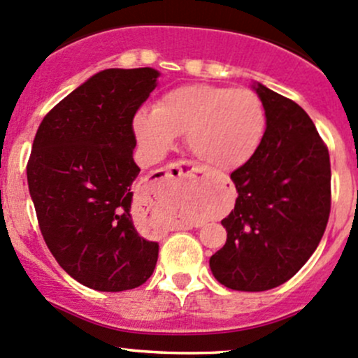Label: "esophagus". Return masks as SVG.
I'll list each match as a JSON object with an SVG mask.
<instances>
[{
  "instance_id": "obj_1",
  "label": "esophagus",
  "mask_w": 358,
  "mask_h": 358,
  "mask_svg": "<svg viewBox=\"0 0 358 358\" xmlns=\"http://www.w3.org/2000/svg\"><path fill=\"white\" fill-rule=\"evenodd\" d=\"M203 170L200 166H197L192 161H176V163L168 164L164 168V175L168 178H188V176H194L195 173H202Z\"/></svg>"
}]
</instances>
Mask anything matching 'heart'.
<instances>
[{"label": "heart", "mask_w": 358, "mask_h": 358, "mask_svg": "<svg viewBox=\"0 0 358 358\" xmlns=\"http://www.w3.org/2000/svg\"><path fill=\"white\" fill-rule=\"evenodd\" d=\"M266 129L262 98L246 88L183 85L161 95L155 110L134 119L137 141L151 156L185 134L188 151L217 170H234L253 158Z\"/></svg>", "instance_id": "obj_1"}]
</instances>
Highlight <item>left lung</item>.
<instances>
[{
    "mask_svg": "<svg viewBox=\"0 0 358 358\" xmlns=\"http://www.w3.org/2000/svg\"><path fill=\"white\" fill-rule=\"evenodd\" d=\"M266 129L253 158L231 173L234 210L221 224L227 239L210 257L227 289L278 287L302 268L323 238L331 210V166L316 125L296 101L257 86Z\"/></svg>",
    "mask_w": 358,
    "mask_h": 358,
    "instance_id": "obj_1",
    "label": "left lung"
}]
</instances>
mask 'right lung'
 I'll return each mask as SVG.
<instances>
[{
    "label": "right lung",
    "mask_w": 358,
    "mask_h": 358,
    "mask_svg": "<svg viewBox=\"0 0 358 358\" xmlns=\"http://www.w3.org/2000/svg\"><path fill=\"white\" fill-rule=\"evenodd\" d=\"M158 71L105 69L50 110L27 163L30 197L50 253L74 280L101 292L151 277L158 243L132 221L137 110Z\"/></svg>",
    "instance_id": "add662e5"
}]
</instances>
